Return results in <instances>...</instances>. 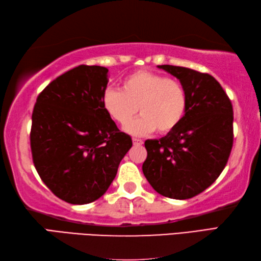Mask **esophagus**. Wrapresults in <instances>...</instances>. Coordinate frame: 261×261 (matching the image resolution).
<instances>
[{"label":"esophagus","instance_id":"34e87169","mask_svg":"<svg viewBox=\"0 0 261 261\" xmlns=\"http://www.w3.org/2000/svg\"><path fill=\"white\" fill-rule=\"evenodd\" d=\"M132 142H134L135 146H141L143 141L141 139H138V138H132Z\"/></svg>","mask_w":261,"mask_h":261}]
</instances>
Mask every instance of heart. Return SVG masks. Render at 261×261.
Here are the masks:
<instances>
[{
	"label": "heart",
	"instance_id": "b5f03b06",
	"mask_svg": "<svg viewBox=\"0 0 261 261\" xmlns=\"http://www.w3.org/2000/svg\"><path fill=\"white\" fill-rule=\"evenodd\" d=\"M102 105L111 119L125 126L140 111V118L126 127L130 134L146 135L157 130L169 134L184 119L187 93L179 81L149 70H137L121 82L120 88L109 87Z\"/></svg>",
	"mask_w": 261,
	"mask_h": 261
}]
</instances>
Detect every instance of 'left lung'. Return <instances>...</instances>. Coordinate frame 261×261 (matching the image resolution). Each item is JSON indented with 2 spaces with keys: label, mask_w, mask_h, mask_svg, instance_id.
<instances>
[{
  "label": "left lung",
  "mask_w": 261,
  "mask_h": 261,
  "mask_svg": "<svg viewBox=\"0 0 261 261\" xmlns=\"http://www.w3.org/2000/svg\"><path fill=\"white\" fill-rule=\"evenodd\" d=\"M179 80L187 93L181 123L162 139L146 140L143 175L160 195L187 199L222 173L233 146V108L213 76L180 66H158Z\"/></svg>",
  "instance_id": "8db88e82"
}]
</instances>
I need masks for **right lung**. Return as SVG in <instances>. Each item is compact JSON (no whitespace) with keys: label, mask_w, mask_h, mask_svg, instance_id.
Listing matches in <instances>:
<instances>
[{"label":"right lung","mask_w":261,"mask_h":261,"mask_svg":"<svg viewBox=\"0 0 261 261\" xmlns=\"http://www.w3.org/2000/svg\"><path fill=\"white\" fill-rule=\"evenodd\" d=\"M109 69L80 65L58 76L37 97L30 147L41 180L70 204L96 201L115 178L132 147L102 105Z\"/></svg>","instance_id":"add662e5"}]
</instances>
